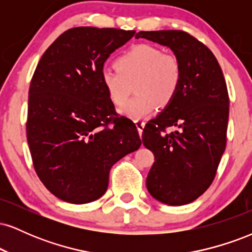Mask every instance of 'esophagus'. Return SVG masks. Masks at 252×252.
<instances>
[{"mask_svg":"<svg viewBox=\"0 0 252 252\" xmlns=\"http://www.w3.org/2000/svg\"><path fill=\"white\" fill-rule=\"evenodd\" d=\"M135 124H136V128H137L138 135H140V137L142 138V132H143V129H144V126H146V123H144V121H135Z\"/></svg>","mask_w":252,"mask_h":252,"instance_id":"34e87169","label":"esophagus"}]
</instances>
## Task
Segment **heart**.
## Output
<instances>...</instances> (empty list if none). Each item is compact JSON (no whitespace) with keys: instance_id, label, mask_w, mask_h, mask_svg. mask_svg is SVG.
I'll list each match as a JSON object with an SVG mask.
<instances>
[{"instance_id":"heart-1","label":"heart","mask_w":252,"mask_h":252,"mask_svg":"<svg viewBox=\"0 0 252 252\" xmlns=\"http://www.w3.org/2000/svg\"><path fill=\"white\" fill-rule=\"evenodd\" d=\"M115 67L100 71V82L116 106L128 99L131 86L136 97L121 109L131 120H141L166 108L175 99L182 83V66L178 57L149 43H137L121 54Z\"/></svg>"}]
</instances>
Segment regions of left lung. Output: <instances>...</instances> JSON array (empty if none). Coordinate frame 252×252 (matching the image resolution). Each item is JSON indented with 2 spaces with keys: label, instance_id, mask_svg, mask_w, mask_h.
Wrapping results in <instances>:
<instances>
[{
  "label": "left lung",
  "instance_id": "1",
  "mask_svg": "<svg viewBox=\"0 0 252 252\" xmlns=\"http://www.w3.org/2000/svg\"><path fill=\"white\" fill-rule=\"evenodd\" d=\"M135 37L168 46L181 63L180 90L147 123L142 142L155 156L146 181L150 194L172 206L189 204L211 186L226 147V83L212 52L186 32H138ZM170 126L178 129L167 133Z\"/></svg>",
  "mask_w": 252,
  "mask_h": 252
}]
</instances>
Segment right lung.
Masks as SVG:
<instances>
[{
    "label": "right lung",
    "instance_id": "add662e5",
    "mask_svg": "<svg viewBox=\"0 0 252 252\" xmlns=\"http://www.w3.org/2000/svg\"><path fill=\"white\" fill-rule=\"evenodd\" d=\"M135 31L76 27L46 50L32 78L26 123L37 176L52 194L71 204L106 192L118 160L140 148L135 123L118 117L100 71Z\"/></svg>",
    "mask_w": 252,
    "mask_h": 252
}]
</instances>
